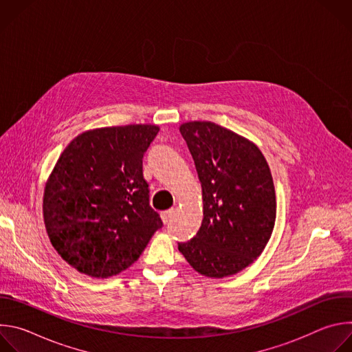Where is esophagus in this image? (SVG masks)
I'll list each match as a JSON object with an SVG mask.
<instances>
[{"label":"esophagus","mask_w":352,"mask_h":352,"mask_svg":"<svg viewBox=\"0 0 352 352\" xmlns=\"http://www.w3.org/2000/svg\"><path fill=\"white\" fill-rule=\"evenodd\" d=\"M173 217H174V209H168V210H166V212L162 213V220H163L164 224L170 223Z\"/></svg>","instance_id":"obj_1"}]
</instances>
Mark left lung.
I'll return each mask as SVG.
<instances>
[{"label":"left lung","instance_id":"8db88e82","mask_svg":"<svg viewBox=\"0 0 352 352\" xmlns=\"http://www.w3.org/2000/svg\"><path fill=\"white\" fill-rule=\"evenodd\" d=\"M202 185L204 220L178 243L202 276L223 278L254 263L276 221V190L269 164L249 139L210 121L179 125Z\"/></svg>","mask_w":352,"mask_h":352}]
</instances>
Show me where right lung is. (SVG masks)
I'll use <instances>...</instances> for the list:
<instances>
[{
	"label": "right lung",
	"instance_id": "add662e5",
	"mask_svg": "<svg viewBox=\"0 0 352 352\" xmlns=\"http://www.w3.org/2000/svg\"><path fill=\"white\" fill-rule=\"evenodd\" d=\"M160 126L89 129L64 148L43 195L52 245L79 273L107 278L142 255L162 219L148 205L143 155Z\"/></svg>",
	"mask_w": 352,
	"mask_h": 352
}]
</instances>
